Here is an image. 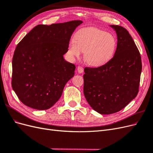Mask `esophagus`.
<instances>
[{
  "mask_svg": "<svg viewBox=\"0 0 153 153\" xmlns=\"http://www.w3.org/2000/svg\"><path fill=\"white\" fill-rule=\"evenodd\" d=\"M77 71L79 73H82L84 72V68H83L82 66H78L77 68Z\"/></svg>",
  "mask_w": 153,
  "mask_h": 153,
  "instance_id": "esophagus-1",
  "label": "esophagus"
}]
</instances>
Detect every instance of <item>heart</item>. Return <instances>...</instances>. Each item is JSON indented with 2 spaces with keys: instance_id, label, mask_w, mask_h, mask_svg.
I'll use <instances>...</instances> for the list:
<instances>
[{
  "instance_id": "obj_1",
  "label": "heart",
  "mask_w": 153,
  "mask_h": 153,
  "mask_svg": "<svg viewBox=\"0 0 153 153\" xmlns=\"http://www.w3.org/2000/svg\"><path fill=\"white\" fill-rule=\"evenodd\" d=\"M116 48L117 40L113 34L90 27L76 32L75 39L69 41L68 53L74 59L84 52L85 61L91 66L100 67L113 58Z\"/></svg>"
}]
</instances>
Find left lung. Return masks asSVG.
<instances>
[{"label": "left lung", "mask_w": 153, "mask_h": 153, "mask_svg": "<svg viewBox=\"0 0 153 153\" xmlns=\"http://www.w3.org/2000/svg\"><path fill=\"white\" fill-rule=\"evenodd\" d=\"M110 26L117 36L113 58L102 66L84 69V96L101 114L117 112L135 98L142 72L140 54L128 31L121 26Z\"/></svg>", "instance_id": "left-lung-1"}]
</instances>
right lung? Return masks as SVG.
<instances>
[{
  "instance_id": "add662e5",
  "label": "right lung",
  "mask_w": 153,
  "mask_h": 153,
  "mask_svg": "<svg viewBox=\"0 0 153 153\" xmlns=\"http://www.w3.org/2000/svg\"><path fill=\"white\" fill-rule=\"evenodd\" d=\"M81 20L34 27L16 46L12 61V87L25 105L47 110L61 98L75 66L66 61L71 36Z\"/></svg>"
}]
</instances>
